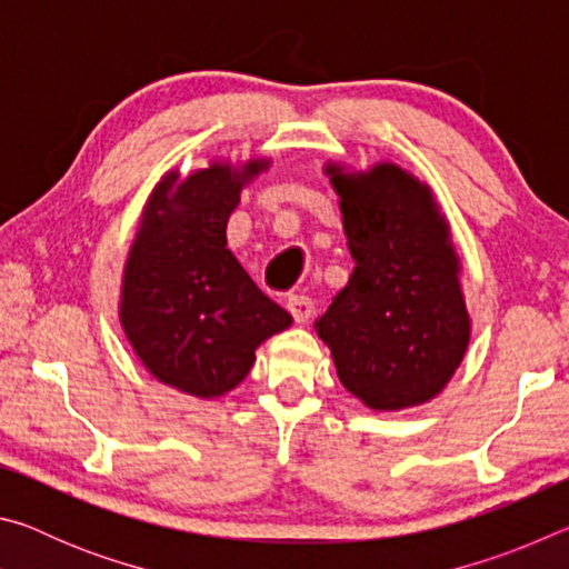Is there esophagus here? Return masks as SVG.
I'll return each mask as SVG.
<instances>
[{
  "instance_id": "1",
  "label": "esophagus",
  "mask_w": 569,
  "mask_h": 569,
  "mask_svg": "<svg viewBox=\"0 0 569 569\" xmlns=\"http://www.w3.org/2000/svg\"><path fill=\"white\" fill-rule=\"evenodd\" d=\"M286 306H288V311H291V316L298 323L308 321V319H311V313H313V301L308 296H301V293L288 296Z\"/></svg>"
}]
</instances>
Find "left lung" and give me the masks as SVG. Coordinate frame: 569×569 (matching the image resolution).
Segmentation results:
<instances>
[{"instance_id": "obj_1", "label": "left lung", "mask_w": 569, "mask_h": 569, "mask_svg": "<svg viewBox=\"0 0 569 569\" xmlns=\"http://www.w3.org/2000/svg\"><path fill=\"white\" fill-rule=\"evenodd\" d=\"M339 196L353 273L319 321L339 381L373 411L427 403L469 349L461 261L435 192L397 162L323 168Z\"/></svg>"}]
</instances>
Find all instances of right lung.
Listing matches in <instances>:
<instances>
[{
	"mask_svg": "<svg viewBox=\"0 0 569 569\" xmlns=\"http://www.w3.org/2000/svg\"><path fill=\"white\" fill-rule=\"evenodd\" d=\"M271 160H210L150 192L120 288V323L160 383L216 399L248 377L256 349L293 323L228 250L226 226L240 190Z\"/></svg>",
	"mask_w": 569,
	"mask_h": 569,
	"instance_id": "1",
	"label": "right lung"
}]
</instances>
